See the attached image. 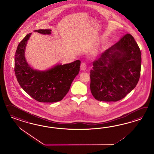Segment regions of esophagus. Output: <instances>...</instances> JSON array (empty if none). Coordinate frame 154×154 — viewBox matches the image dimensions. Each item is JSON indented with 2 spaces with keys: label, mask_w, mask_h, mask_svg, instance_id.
<instances>
[{
  "label": "esophagus",
  "mask_w": 154,
  "mask_h": 154,
  "mask_svg": "<svg viewBox=\"0 0 154 154\" xmlns=\"http://www.w3.org/2000/svg\"><path fill=\"white\" fill-rule=\"evenodd\" d=\"M86 68H87V65L86 64V63L85 62H82L81 64V66H80L81 70H85L86 69Z\"/></svg>",
  "instance_id": "esophagus-1"
}]
</instances>
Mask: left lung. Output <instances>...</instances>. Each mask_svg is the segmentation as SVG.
Returning a JSON list of instances; mask_svg holds the SVG:
<instances>
[{"instance_id": "left-lung-1", "label": "left lung", "mask_w": 154, "mask_h": 154, "mask_svg": "<svg viewBox=\"0 0 154 154\" xmlns=\"http://www.w3.org/2000/svg\"><path fill=\"white\" fill-rule=\"evenodd\" d=\"M90 90L95 99L116 102L135 88L140 79L141 52L134 38L126 34L93 62Z\"/></svg>"}]
</instances>
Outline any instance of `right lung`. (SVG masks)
Returning <instances> with one entry per match:
<instances>
[{
  "mask_svg": "<svg viewBox=\"0 0 154 154\" xmlns=\"http://www.w3.org/2000/svg\"><path fill=\"white\" fill-rule=\"evenodd\" d=\"M34 32L50 34V29H39ZM32 33L20 42L14 56V72L23 90L38 102L54 103L61 100L68 93L70 85L79 74V60L66 64H57L45 71L33 69L25 57V50Z\"/></svg>",
  "mask_w": 154,
  "mask_h": 154,
  "instance_id": "1",
  "label": "right lung"
}]
</instances>
